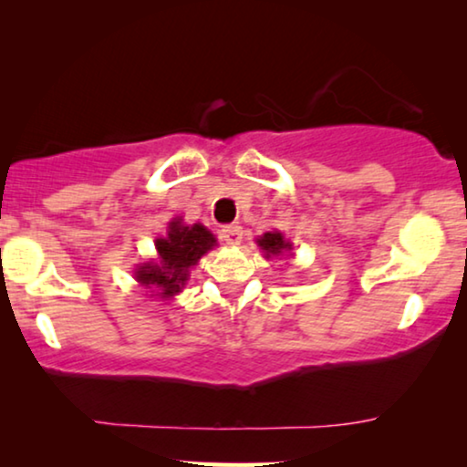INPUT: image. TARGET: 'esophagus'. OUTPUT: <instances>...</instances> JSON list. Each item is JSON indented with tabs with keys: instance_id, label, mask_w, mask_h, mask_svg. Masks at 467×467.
I'll return each instance as SVG.
<instances>
[{
	"instance_id": "34e87169",
	"label": "esophagus",
	"mask_w": 467,
	"mask_h": 467,
	"mask_svg": "<svg viewBox=\"0 0 467 467\" xmlns=\"http://www.w3.org/2000/svg\"><path fill=\"white\" fill-rule=\"evenodd\" d=\"M242 235H244V232L238 225H227L221 229V240L227 242V244H240Z\"/></svg>"
}]
</instances>
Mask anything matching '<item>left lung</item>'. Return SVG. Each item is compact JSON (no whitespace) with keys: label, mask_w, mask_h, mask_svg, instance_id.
I'll return each mask as SVG.
<instances>
[{"label":"left lung","mask_w":467,"mask_h":467,"mask_svg":"<svg viewBox=\"0 0 467 467\" xmlns=\"http://www.w3.org/2000/svg\"><path fill=\"white\" fill-rule=\"evenodd\" d=\"M261 251L265 253V259L270 257H283L285 253H289L293 244L289 240H285V235L280 232H267L257 240Z\"/></svg>","instance_id":"left-lung-1"}]
</instances>
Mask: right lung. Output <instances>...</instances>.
Here are the masks:
<instances>
[{
	"mask_svg": "<svg viewBox=\"0 0 467 467\" xmlns=\"http://www.w3.org/2000/svg\"><path fill=\"white\" fill-rule=\"evenodd\" d=\"M213 246H216V238L206 227L200 223L184 225L182 219H174L168 235L155 242L157 259L140 264L136 280L144 289H155L159 297H174L187 285L191 267Z\"/></svg>",
	"mask_w": 467,
	"mask_h": 467,
	"instance_id": "add662e5",
	"label": "right lung"
}]
</instances>
